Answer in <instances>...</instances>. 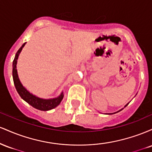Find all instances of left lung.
Here are the masks:
<instances>
[{
  "label": "left lung",
  "mask_w": 152,
  "mask_h": 152,
  "mask_svg": "<svg viewBox=\"0 0 152 152\" xmlns=\"http://www.w3.org/2000/svg\"><path fill=\"white\" fill-rule=\"evenodd\" d=\"M129 104V103H128V104H126V105H125V106H124V108H125V107H126V106L127 105H128V104ZM122 109H124V108H123V109H120V110H119V111H116V112H114V113H109V114H109V115H110V114H116V113H118V112H119V111H121V110H122Z\"/></svg>",
  "instance_id": "left-lung-1"
}]
</instances>
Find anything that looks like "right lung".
<instances>
[{"mask_svg": "<svg viewBox=\"0 0 152 152\" xmlns=\"http://www.w3.org/2000/svg\"><path fill=\"white\" fill-rule=\"evenodd\" d=\"M26 43H24L22 45V46L19 48L15 56L14 60L13 61V82L15 88L20 96L35 109L41 110V111H49L58 106L60 103L61 102L63 98H64V92H61L60 95L58 97L53 99H42L36 96L34 94H31L30 91H28L26 88L23 86V84L20 82V79L18 78V71H17L16 65H17V60H18L19 54L20 53L21 50L26 45Z\"/></svg>", "mask_w": 152, "mask_h": 152, "instance_id": "1", "label": "right lung"}]
</instances>
